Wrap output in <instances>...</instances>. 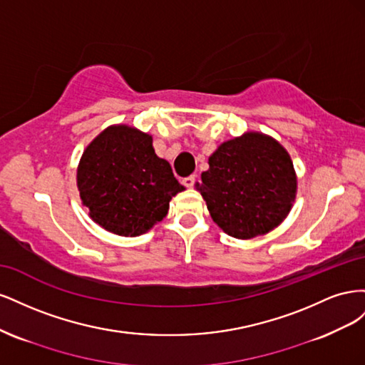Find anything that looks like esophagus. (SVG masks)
<instances>
[{
    "mask_svg": "<svg viewBox=\"0 0 365 365\" xmlns=\"http://www.w3.org/2000/svg\"><path fill=\"white\" fill-rule=\"evenodd\" d=\"M195 181H196V176H195V175L187 176V178H184V180H182L184 185H185V187H189V189H192V187L195 185Z\"/></svg>",
    "mask_w": 365,
    "mask_h": 365,
    "instance_id": "esophagus-1",
    "label": "esophagus"
}]
</instances>
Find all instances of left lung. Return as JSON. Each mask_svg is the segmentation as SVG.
Instances as JSON below:
<instances>
[{
	"instance_id": "left-lung-1",
	"label": "left lung",
	"mask_w": 365,
	"mask_h": 365,
	"mask_svg": "<svg viewBox=\"0 0 365 365\" xmlns=\"http://www.w3.org/2000/svg\"><path fill=\"white\" fill-rule=\"evenodd\" d=\"M196 182L213 222L231 237L252 239L277 228L297 195L291 155L271 135L248 130L224 141Z\"/></svg>"
}]
</instances>
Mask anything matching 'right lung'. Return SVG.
<instances>
[{
    "instance_id": "1",
    "label": "right lung",
    "mask_w": 365,
    "mask_h": 365,
    "mask_svg": "<svg viewBox=\"0 0 365 365\" xmlns=\"http://www.w3.org/2000/svg\"><path fill=\"white\" fill-rule=\"evenodd\" d=\"M152 141L135 126L111 125L82 153L76 175L82 205L109 233H148L168 215L172 197L185 190Z\"/></svg>"
}]
</instances>
